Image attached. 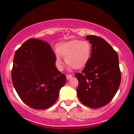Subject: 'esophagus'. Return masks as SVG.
<instances>
[{
  "label": "esophagus",
  "instance_id": "1",
  "mask_svg": "<svg viewBox=\"0 0 134 134\" xmlns=\"http://www.w3.org/2000/svg\"><path fill=\"white\" fill-rule=\"evenodd\" d=\"M66 77H67V80H69L72 77V75H70V74H68V75H67V76H66Z\"/></svg>",
  "mask_w": 134,
  "mask_h": 134
}]
</instances>
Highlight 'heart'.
<instances>
[{"label": "heart", "mask_w": 134, "mask_h": 134, "mask_svg": "<svg viewBox=\"0 0 134 134\" xmlns=\"http://www.w3.org/2000/svg\"><path fill=\"white\" fill-rule=\"evenodd\" d=\"M55 62L59 69L62 67L61 57L65 62L74 69L84 68L90 60L91 54V44L89 41L80 40L60 42L56 46Z\"/></svg>", "instance_id": "heart-1"}]
</instances>
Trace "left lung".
Listing matches in <instances>:
<instances>
[{
	"label": "left lung",
	"instance_id": "8db88e82",
	"mask_svg": "<svg viewBox=\"0 0 134 134\" xmlns=\"http://www.w3.org/2000/svg\"><path fill=\"white\" fill-rule=\"evenodd\" d=\"M91 44L90 60L81 73L75 76L79 81L77 94L83 104L99 108L113 99L119 88L121 72L116 51L102 38L87 35Z\"/></svg>",
	"mask_w": 134,
	"mask_h": 134
}]
</instances>
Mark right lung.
Instances as JSON below:
<instances>
[{
    "label": "right lung",
    "instance_id": "obj_1",
    "mask_svg": "<svg viewBox=\"0 0 134 134\" xmlns=\"http://www.w3.org/2000/svg\"><path fill=\"white\" fill-rule=\"evenodd\" d=\"M11 75L21 100L36 110L52 107L66 83L65 75L55 66L50 45L40 40H28L16 50Z\"/></svg>",
    "mask_w": 134,
    "mask_h": 134
}]
</instances>
